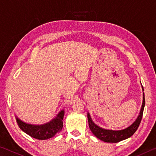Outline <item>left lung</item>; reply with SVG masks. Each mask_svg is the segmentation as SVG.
<instances>
[{
  "label": "left lung",
  "mask_w": 156,
  "mask_h": 156,
  "mask_svg": "<svg viewBox=\"0 0 156 156\" xmlns=\"http://www.w3.org/2000/svg\"><path fill=\"white\" fill-rule=\"evenodd\" d=\"M142 90L144 91L142 86ZM145 105V98H144V93L143 92V102L142 105V108H141L140 115H138L137 118L136 120L133 122L130 126L125 128V129L120 130H107L102 128L97 125L95 124L91 120L90 114L87 113V119H88V123L89 126L91 130V131L94 135L98 139L103 141L105 142H110V143H117L121 141L124 140L127 138H129L130 137L134 134L136 130L139 127L140 124L141 120H142V115H143V111H144Z\"/></svg>",
  "instance_id": "left-lung-1"
}]
</instances>
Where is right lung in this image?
<instances>
[{"mask_svg": "<svg viewBox=\"0 0 156 156\" xmlns=\"http://www.w3.org/2000/svg\"><path fill=\"white\" fill-rule=\"evenodd\" d=\"M64 112L65 110H61L50 122L41 125L29 124L22 122L18 117L16 119L19 128L26 134L35 139L44 140L54 137L62 129Z\"/></svg>", "mask_w": 156, "mask_h": 156, "instance_id": "add662e5", "label": "right lung"}]
</instances>
